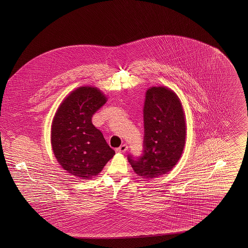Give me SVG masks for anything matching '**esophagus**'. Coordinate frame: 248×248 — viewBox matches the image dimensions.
Returning a JSON list of instances; mask_svg holds the SVG:
<instances>
[{
    "instance_id": "esophagus-1",
    "label": "esophagus",
    "mask_w": 248,
    "mask_h": 248,
    "mask_svg": "<svg viewBox=\"0 0 248 248\" xmlns=\"http://www.w3.org/2000/svg\"><path fill=\"white\" fill-rule=\"evenodd\" d=\"M127 150H128L127 144H123V145H121L119 148L116 149V152L117 153H125Z\"/></svg>"
}]
</instances>
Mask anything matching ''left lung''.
<instances>
[{"label": "left lung", "instance_id": "8db88e82", "mask_svg": "<svg viewBox=\"0 0 248 248\" xmlns=\"http://www.w3.org/2000/svg\"><path fill=\"white\" fill-rule=\"evenodd\" d=\"M143 120L142 154L139 157L128 154L127 158L142 178L159 177L176 165L185 145L186 124L177 94L165 87L148 89Z\"/></svg>", "mask_w": 248, "mask_h": 248}]
</instances>
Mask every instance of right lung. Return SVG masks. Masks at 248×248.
<instances>
[{
	"mask_svg": "<svg viewBox=\"0 0 248 248\" xmlns=\"http://www.w3.org/2000/svg\"><path fill=\"white\" fill-rule=\"evenodd\" d=\"M105 103L106 97L96 88L80 87L63 101L54 117L53 152L63 169L75 177L96 176L115 154L92 123Z\"/></svg>",
	"mask_w": 248,
	"mask_h": 248,
	"instance_id": "obj_1",
	"label": "right lung"
}]
</instances>
